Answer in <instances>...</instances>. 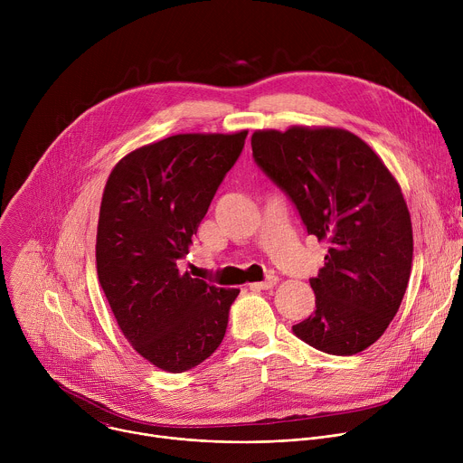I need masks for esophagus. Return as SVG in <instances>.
Instances as JSON below:
<instances>
[{
    "mask_svg": "<svg viewBox=\"0 0 463 463\" xmlns=\"http://www.w3.org/2000/svg\"><path fill=\"white\" fill-rule=\"evenodd\" d=\"M277 282H279V277L271 275V277H268L266 280H261V282L252 284V288H254V289H271V288H275V286H277Z\"/></svg>",
    "mask_w": 463,
    "mask_h": 463,
    "instance_id": "obj_1",
    "label": "esophagus"
}]
</instances>
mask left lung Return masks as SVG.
Instances as JSON below:
<instances>
[{
    "label": "left lung",
    "instance_id": "left-lung-1",
    "mask_svg": "<svg viewBox=\"0 0 463 463\" xmlns=\"http://www.w3.org/2000/svg\"><path fill=\"white\" fill-rule=\"evenodd\" d=\"M250 146L307 234L329 245L309 280L317 309L293 334L329 355L366 350L398 313L412 269V223L398 181L341 128L258 129Z\"/></svg>",
    "mask_w": 463,
    "mask_h": 463
}]
</instances>
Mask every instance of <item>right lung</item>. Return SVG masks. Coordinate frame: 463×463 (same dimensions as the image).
Instances as JSON below:
<instances>
[{"instance_id": "add662e5", "label": "right lung", "mask_w": 463, "mask_h": 463, "mask_svg": "<svg viewBox=\"0 0 463 463\" xmlns=\"http://www.w3.org/2000/svg\"><path fill=\"white\" fill-rule=\"evenodd\" d=\"M247 131L179 134L141 146L111 170L97 227V273L128 343L172 373L211 357L240 289L179 273L192 236Z\"/></svg>"}]
</instances>
